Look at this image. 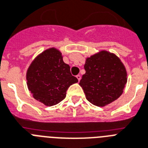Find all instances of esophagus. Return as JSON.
<instances>
[{
    "instance_id": "obj_1",
    "label": "esophagus",
    "mask_w": 148,
    "mask_h": 148,
    "mask_svg": "<svg viewBox=\"0 0 148 148\" xmlns=\"http://www.w3.org/2000/svg\"><path fill=\"white\" fill-rule=\"evenodd\" d=\"M76 78H77V79L79 80V82L80 79H81V75H76Z\"/></svg>"
}]
</instances>
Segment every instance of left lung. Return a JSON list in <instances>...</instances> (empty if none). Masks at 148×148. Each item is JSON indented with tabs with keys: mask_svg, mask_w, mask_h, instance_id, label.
Instances as JSON below:
<instances>
[{
	"mask_svg": "<svg viewBox=\"0 0 148 148\" xmlns=\"http://www.w3.org/2000/svg\"><path fill=\"white\" fill-rule=\"evenodd\" d=\"M79 85L89 102L99 107L115 101L127 82V72L118 56L101 51L86 59Z\"/></svg>",
	"mask_w": 148,
	"mask_h": 148,
	"instance_id": "left-lung-1",
	"label": "left lung"
}]
</instances>
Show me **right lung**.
Masks as SVG:
<instances>
[{"instance_id":"add662e5","label":"right lung","mask_w":148,"mask_h":148,"mask_svg":"<svg viewBox=\"0 0 148 148\" xmlns=\"http://www.w3.org/2000/svg\"><path fill=\"white\" fill-rule=\"evenodd\" d=\"M27 80L34 99L47 106L62 101L69 87L78 82L55 48L45 50L33 61L27 70Z\"/></svg>"}]
</instances>
